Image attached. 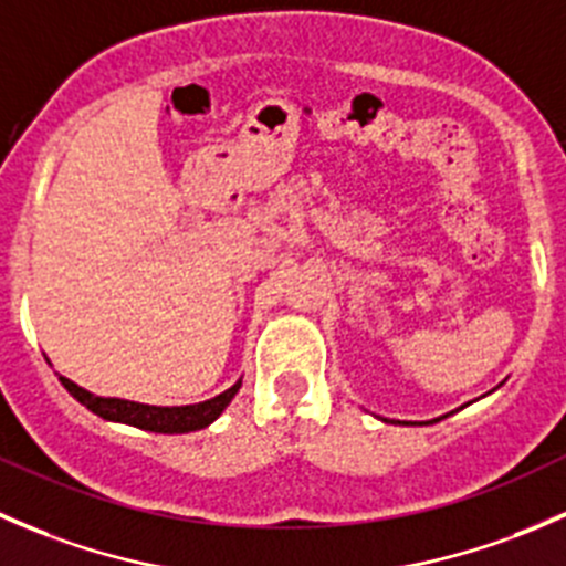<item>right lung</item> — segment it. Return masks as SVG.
<instances>
[{
	"mask_svg": "<svg viewBox=\"0 0 566 566\" xmlns=\"http://www.w3.org/2000/svg\"><path fill=\"white\" fill-rule=\"evenodd\" d=\"M62 386L84 405L93 413H98L101 419L108 421H123V424H134L139 430L150 432H191L202 430L210 421L219 419L221 410L230 405V399L235 397L241 389V380H238L232 389H227L219 397L208 399V402L199 405H180V408H156V405H139L128 402V399H112V397H95V394L84 391L82 386H76L73 380L60 378Z\"/></svg>",
	"mask_w": 566,
	"mask_h": 566,
	"instance_id": "1",
	"label": "right lung"
}]
</instances>
